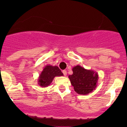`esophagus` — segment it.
Returning <instances> with one entry per match:
<instances>
[{
  "instance_id": "esophagus-1",
  "label": "esophagus",
  "mask_w": 127,
  "mask_h": 127,
  "mask_svg": "<svg viewBox=\"0 0 127 127\" xmlns=\"http://www.w3.org/2000/svg\"><path fill=\"white\" fill-rule=\"evenodd\" d=\"M63 74L64 76H66V75H67V71H66V70H64V71H63Z\"/></svg>"
}]
</instances>
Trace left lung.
Masks as SVG:
<instances>
[{
    "label": "left lung",
    "mask_w": 127,
    "mask_h": 127,
    "mask_svg": "<svg viewBox=\"0 0 127 127\" xmlns=\"http://www.w3.org/2000/svg\"><path fill=\"white\" fill-rule=\"evenodd\" d=\"M72 70L73 74L68 77L76 93L85 95L95 89L98 80L96 72L86 69L80 65L74 66Z\"/></svg>",
    "instance_id": "8db88e82"
}]
</instances>
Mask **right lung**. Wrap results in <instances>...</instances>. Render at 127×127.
<instances>
[{
	"instance_id": "obj_1",
	"label": "right lung",
	"mask_w": 127,
	"mask_h": 127,
	"mask_svg": "<svg viewBox=\"0 0 127 127\" xmlns=\"http://www.w3.org/2000/svg\"><path fill=\"white\" fill-rule=\"evenodd\" d=\"M63 74L56 66L47 65L38 78V84L41 87L49 86L55 77L63 76Z\"/></svg>"
}]
</instances>
